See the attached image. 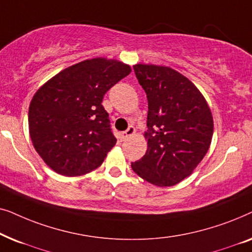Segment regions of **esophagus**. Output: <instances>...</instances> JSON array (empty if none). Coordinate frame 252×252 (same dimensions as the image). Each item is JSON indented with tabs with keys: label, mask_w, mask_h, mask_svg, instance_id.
Here are the masks:
<instances>
[{
	"label": "esophagus",
	"mask_w": 252,
	"mask_h": 252,
	"mask_svg": "<svg viewBox=\"0 0 252 252\" xmlns=\"http://www.w3.org/2000/svg\"><path fill=\"white\" fill-rule=\"evenodd\" d=\"M134 134H135V128H134L133 126H129L128 128H127L125 132H123L122 134H120V137H122V140H127L129 139L130 136H133Z\"/></svg>",
	"instance_id": "esophagus-1"
}]
</instances>
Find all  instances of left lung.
<instances>
[{
	"label": "left lung",
	"mask_w": 252,
	"mask_h": 252,
	"mask_svg": "<svg viewBox=\"0 0 252 252\" xmlns=\"http://www.w3.org/2000/svg\"><path fill=\"white\" fill-rule=\"evenodd\" d=\"M148 99L147 153L132 163L135 173L158 187L189 177L208 153L213 118L199 89L168 66L134 65Z\"/></svg>",
	"instance_id": "left-lung-1"
}]
</instances>
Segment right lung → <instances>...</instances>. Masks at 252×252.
<instances>
[{
	"instance_id": "add662e5",
	"label": "right lung",
	"mask_w": 252,
	"mask_h": 252,
	"mask_svg": "<svg viewBox=\"0 0 252 252\" xmlns=\"http://www.w3.org/2000/svg\"><path fill=\"white\" fill-rule=\"evenodd\" d=\"M130 72L120 61L91 58L64 68L37 89L30 103V136L51 170L78 177L103 163L117 142L103 97Z\"/></svg>"
}]
</instances>
